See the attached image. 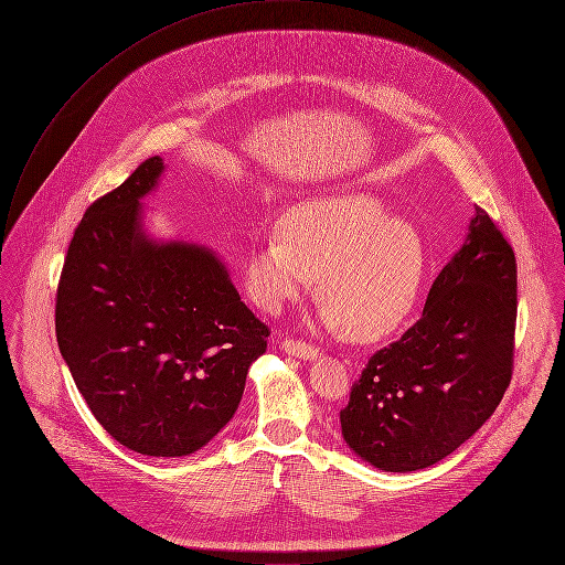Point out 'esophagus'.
I'll return each mask as SVG.
<instances>
[{
    "mask_svg": "<svg viewBox=\"0 0 565 565\" xmlns=\"http://www.w3.org/2000/svg\"><path fill=\"white\" fill-rule=\"evenodd\" d=\"M281 350L288 352V354H292V356H297V359H306V361L319 356V350H317L315 345L303 343V341H295V339L281 341Z\"/></svg>",
    "mask_w": 565,
    "mask_h": 565,
    "instance_id": "esophagus-1",
    "label": "esophagus"
}]
</instances>
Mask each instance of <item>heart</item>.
I'll return each instance as SVG.
<instances>
[{
  "label": "heart",
  "mask_w": 565,
  "mask_h": 565,
  "mask_svg": "<svg viewBox=\"0 0 565 565\" xmlns=\"http://www.w3.org/2000/svg\"><path fill=\"white\" fill-rule=\"evenodd\" d=\"M426 270L419 231L365 193L295 204L281 220V235L259 239L246 259L248 288L268 310L301 297L319 273L326 299L319 321L330 330L348 328L361 341L382 339L408 319Z\"/></svg>",
  "instance_id": "1"
}]
</instances>
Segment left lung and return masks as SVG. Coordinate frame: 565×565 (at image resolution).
I'll use <instances>...</instances> for the list:
<instances>
[{"instance_id":"left-lung-1","label":"left lung","mask_w":565,"mask_h":565,"mask_svg":"<svg viewBox=\"0 0 565 565\" xmlns=\"http://www.w3.org/2000/svg\"><path fill=\"white\" fill-rule=\"evenodd\" d=\"M516 264L479 206L435 279L422 319L374 352L339 413L345 446L386 472L424 470L497 411L510 377Z\"/></svg>"}]
</instances>
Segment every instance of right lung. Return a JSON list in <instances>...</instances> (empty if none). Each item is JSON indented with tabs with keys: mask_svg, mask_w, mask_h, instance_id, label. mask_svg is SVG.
Wrapping results in <instances>:
<instances>
[{
	"mask_svg": "<svg viewBox=\"0 0 565 565\" xmlns=\"http://www.w3.org/2000/svg\"><path fill=\"white\" fill-rule=\"evenodd\" d=\"M146 159L79 222L64 262L60 352L104 430L146 457H185L239 408L268 326L242 301L222 257L154 239L141 204L163 174Z\"/></svg>",
	"mask_w": 565,
	"mask_h": 565,
	"instance_id": "right-lung-1",
	"label": "right lung"
}]
</instances>
